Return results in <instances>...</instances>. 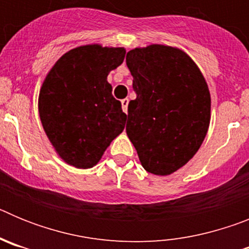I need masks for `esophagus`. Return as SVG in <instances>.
I'll use <instances>...</instances> for the list:
<instances>
[{"label":"esophagus","instance_id":"esophagus-1","mask_svg":"<svg viewBox=\"0 0 249 249\" xmlns=\"http://www.w3.org/2000/svg\"><path fill=\"white\" fill-rule=\"evenodd\" d=\"M128 102H129L128 98H123V100L121 101V103H122L123 111L126 112V113H127V109H128Z\"/></svg>","mask_w":249,"mask_h":249}]
</instances>
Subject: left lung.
Masks as SVG:
<instances>
[{
	"mask_svg": "<svg viewBox=\"0 0 249 249\" xmlns=\"http://www.w3.org/2000/svg\"><path fill=\"white\" fill-rule=\"evenodd\" d=\"M136 100L126 132L147 172L167 176L197 153L208 131L211 94L183 51L162 45L127 52Z\"/></svg>",
	"mask_w": 249,
	"mask_h": 249,
	"instance_id": "8db88e82",
	"label": "left lung"
}]
</instances>
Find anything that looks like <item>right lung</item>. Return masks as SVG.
<instances>
[{
  "label": "right lung",
  "mask_w": 249,
  "mask_h": 249,
  "mask_svg": "<svg viewBox=\"0 0 249 249\" xmlns=\"http://www.w3.org/2000/svg\"><path fill=\"white\" fill-rule=\"evenodd\" d=\"M124 54L122 47L81 46L63 54L46 77L39 118L59 157L71 166L93 167L124 128L127 114L107 82Z\"/></svg>",
  "instance_id": "right-lung-1"
}]
</instances>
